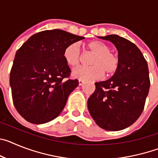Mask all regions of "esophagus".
<instances>
[{
  "label": "esophagus",
  "instance_id": "esophagus-1",
  "mask_svg": "<svg viewBox=\"0 0 158 158\" xmlns=\"http://www.w3.org/2000/svg\"><path fill=\"white\" fill-rule=\"evenodd\" d=\"M79 85L80 86H81V85H84V83H85V81H82V80H79Z\"/></svg>",
  "mask_w": 158,
  "mask_h": 158
}]
</instances>
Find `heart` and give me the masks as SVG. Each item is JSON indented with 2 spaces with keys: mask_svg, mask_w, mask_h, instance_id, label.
Listing matches in <instances>:
<instances>
[{
  "mask_svg": "<svg viewBox=\"0 0 158 158\" xmlns=\"http://www.w3.org/2000/svg\"><path fill=\"white\" fill-rule=\"evenodd\" d=\"M86 49L93 56L90 59V66H80L72 72L73 77L82 81L99 79L104 73L106 77H111L119 68V58L111 52L107 44L99 40H93L86 43ZM65 63L70 67H76L80 62L81 51L77 43L67 46L63 52Z\"/></svg>",
  "mask_w": 158,
  "mask_h": 158,
  "instance_id": "1",
  "label": "heart"
}]
</instances>
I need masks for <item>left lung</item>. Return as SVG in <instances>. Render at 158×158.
Wrapping results in <instances>:
<instances>
[{"label":"left lung","mask_w":158,"mask_h":158,"mask_svg":"<svg viewBox=\"0 0 158 158\" xmlns=\"http://www.w3.org/2000/svg\"><path fill=\"white\" fill-rule=\"evenodd\" d=\"M99 38L116 47L119 68L108 80L95 83L88 108L100 127L120 131L132 125L144 109L150 85L148 65L140 50L127 39L117 35Z\"/></svg>","instance_id":"8db88e82"}]
</instances>
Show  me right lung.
I'll use <instances>...</instances> for the list:
<instances>
[{
  "instance_id": "right-lung-1",
  "label": "right lung",
  "mask_w": 158,
  "mask_h": 158,
  "mask_svg": "<svg viewBox=\"0 0 158 158\" xmlns=\"http://www.w3.org/2000/svg\"><path fill=\"white\" fill-rule=\"evenodd\" d=\"M84 39L60 29L43 31L31 36L16 51L10 86L14 106L26 120L46 123L62 112L78 86V80L69 79L71 70L64 50Z\"/></svg>"
}]
</instances>
